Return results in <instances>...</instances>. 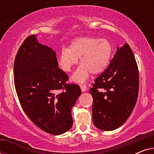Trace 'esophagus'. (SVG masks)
Wrapping results in <instances>:
<instances>
[{"label":"esophagus","instance_id":"34e87169","mask_svg":"<svg viewBox=\"0 0 154 154\" xmlns=\"http://www.w3.org/2000/svg\"><path fill=\"white\" fill-rule=\"evenodd\" d=\"M80 88L82 90V92H85L86 90H87V86L84 84H82V85H80Z\"/></svg>","mask_w":154,"mask_h":154}]
</instances>
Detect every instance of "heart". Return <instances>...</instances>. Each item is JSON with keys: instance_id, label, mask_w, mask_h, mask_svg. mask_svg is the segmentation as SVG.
<instances>
[{"instance_id": "heart-1", "label": "heart", "mask_w": 154, "mask_h": 154, "mask_svg": "<svg viewBox=\"0 0 154 154\" xmlns=\"http://www.w3.org/2000/svg\"><path fill=\"white\" fill-rule=\"evenodd\" d=\"M113 47L106 38L86 36L78 38L63 48L58 56V64L64 71H70L80 58L81 65L73 73L71 79L83 82L92 75H99L108 67L112 57Z\"/></svg>"}]
</instances>
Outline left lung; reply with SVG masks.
Wrapping results in <instances>:
<instances>
[{"instance_id":"obj_1","label":"left lung","mask_w":154,"mask_h":154,"mask_svg":"<svg viewBox=\"0 0 154 154\" xmlns=\"http://www.w3.org/2000/svg\"><path fill=\"white\" fill-rule=\"evenodd\" d=\"M92 85L94 125L104 131L117 129L133 111L139 92L137 65L128 44L117 48L110 64Z\"/></svg>"}]
</instances>
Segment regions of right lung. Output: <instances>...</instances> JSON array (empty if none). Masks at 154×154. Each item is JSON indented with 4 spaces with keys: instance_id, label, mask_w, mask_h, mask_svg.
Returning a JSON list of instances; mask_svg holds the SVG:
<instances>
[{
    "instance_id": "right-lung-1",
    "label": "right lung",
    "mask_w": 154,
    "mask_h": 154,
    "mask_svg": "<svg viewBox=\"0 0 154 154\" xmlns=\"http://www.w3.org/2000/svg\"><path fill=\"white\" fill-rule=\"evenodd\" d=\"M68 79L59 68L55 52L38 43L36 35L27 37L14 60V85L25 113L48 133L62 134L73 125L71 109L81 90L66 84Z\"/></svg>"
}]
</instances>
